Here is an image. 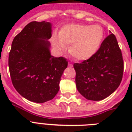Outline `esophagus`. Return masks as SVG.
Here are the masks:
<instances>
[{
  "label": "esophagus",
  "instance_id": "34e87169",
  "mask_svg": "<svg viewBox=\"0 0 132 132\" xmlns=\"http://www.w3.org/2000/svg\"><path fill=\"white\" fill-rule=\"evenodd\" d=\"M68 66H69V67H72V63H70V62H68Z\"/></svg>",
  "mask_w": 132,
  "mask_h": 132
}]
</instances>
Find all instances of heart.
I'll return each mask as SVG.
<instances>
[{
	"label": "heart",
	"instance_id": "obj_1",
	"mask_svg": "<svg viewBox=\"0 0 132 132\" xmlns=\"http://www.w3.org/2000/svg\"><path fill=\"white\" fill-rule=\"evenodd\" d=\"M104 32L98 25L70 24L60 30L59 38L53 37L52 42L59 51L69 46L68 52L77 60H86L96 53L103 41Z\"/></svg>",
	"mask_w": 132,
	"mask_h": 132
}]
</instances>
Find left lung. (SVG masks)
Returning <instances> with one entry per match:
<instances>
[{
    "instance_id": "1",
    "label": "left lung",
    "mask_w": 132,
    "mask_h": 132,
    "mask_svg": "<svg viewBox=\"0 0 132 132\" xmlns=\"http://www.w3.org/2000/svg\"><path fill=\"white\" fill-rule=\"evenodd\" d=\"M73 66L77 88L82 96L91 101H101L110 96L121 84L124 68L116 36L108 35L94 55Z\"/></svg>"
}]
</instances>
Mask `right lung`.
<instances>
[{"instance_id": "right-lung-1", "label": "right lung", "mask_w": 132, "mask_h": 132, "mask_svg": "<svg viewBox=\"0 0 132 132\" xmlns=\"http://www.w3.org/2000/svg\"><path fill=\"white\" fill-rule=\"evenodd\" d=\"M51 24L33 21L13 39L9 68L15 89L24 98L36 103L53 99L60 89L61 77L68 61L51 55Z\"/></svg>"}]
</instances>
